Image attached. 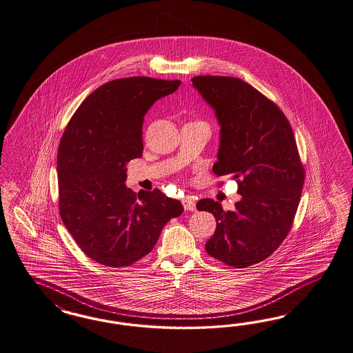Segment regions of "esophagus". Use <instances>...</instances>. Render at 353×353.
<instances>
[{
    "label": "esophagus",
    "mask_w": 353,
    "mask_h": 353,
    "mask_svg": "<svg viewBox=\"0 0 353 353\" xmlns=\"http://www.w3.org/2000/svg\"><path fill=\"white\" fill-rule=\"evenodd\" d=\"M183 208L188 210V211H195L196 207H195V202L190 198H185L183 201Z\"/></svg>",
    "instance_id": "34e87169"
}]
</instances>
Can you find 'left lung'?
I'll return each instance as SVG.
<instances>
[{"mask_svg": "<svg viewBox=\"0 0 353 353\" xmlns=\"http://www.w3.org/2000/svg\"><path fill=\"white\" fill-rule=\"evenodd\" d=\"M192 82L219 121L212 170L231 176L241 195L233 211L208 198L196 203L216 219L206 252L232 268H248L271 256L287 237L301 198L304 167L287 117L254 87L232 77L198 75Z\"/></svg>", "mask_w": 353, "mask_h": 353, "instance_id": "8db88e82", "label": "left lung"}]
</instances>
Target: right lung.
<instances>
[{
	"mask_svg": "<svg viewBox=\"0 0 353 353\" xmlns=\"http://www.w3.org/2000/svg\"><path fill=\"white\" fill-rule=\"evenodd\" d=\"M180 81L130 77L110 81L85 97L62 134L57 154L62 221L85 256L126 268L147 256L160 232L183 212L160 190L126 188V164L143 152L147 110Z\"/></svg>",
	"mask_w": 353,
	"mask_h": 353,
	"instance_id": "right-lung-1",
	"label": "right lung"
}]
</instances>
